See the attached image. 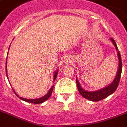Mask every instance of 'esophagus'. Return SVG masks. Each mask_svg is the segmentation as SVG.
<instances>
[{
  "mask_svg": "<svg viewBox=\"0 0 127 127\" xmlns=\"http://www.w3.org/2000/svg\"><path fill=\"white\" fill-rule=\"evenodd\" d=\"M71 59L70 58H69V57H66V58H65V61L66 62V63H70L71 62Z\"/></svg>",
  "mask_w": 127,
  "mask_h": 127,
  "instance_id": "34e87169",
  "label": "esophagus"
}]
</instances>
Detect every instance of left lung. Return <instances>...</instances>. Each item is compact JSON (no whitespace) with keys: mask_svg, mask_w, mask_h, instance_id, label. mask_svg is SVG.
I'll use <instances>...</instances> for the list:
<instances>
[{"mask_svg":"<svg viewBox=\"0 0 127 127\" xmlns=\"http://www.w3.org/2000/svg\"><path fill=\"white\" fill-rule=\"evenodd\" d=\"M111 40L112 41L114 46H115L116 50L117 51L118 59H119V68H118L117 75L115 76L113 83H111L109 86L104 87V88H102V89L98 90V91H85V89H83V88L81 87L79 81L77 80V79H76V85H77V87H78V90H79V93L86 99L91 100V101H94V102L100 101V100L106 98L109 95H111V94H113L116 91V89H117L122 72L121 57V55H120L119 51V49H118V47L117 46V44H116L115 40L111 38Z\"/></svg>","mask_w":127,"mask_h":127,"instance_id":"8db88e82","label":"left lung"}]
</instances>
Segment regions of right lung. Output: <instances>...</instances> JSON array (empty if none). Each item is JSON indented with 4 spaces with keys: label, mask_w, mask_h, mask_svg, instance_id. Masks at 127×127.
Listing matches in <instances>:
<instances>
[{
    "label": "right lung",
    "mask_w": 127,
    "mask_h": 127,
    "mask_svg": "<svg viewBox=\"0 0 127 127\" xmlns=\"http://www.w3.org/2000/svg\"><path fill=\"white\" fill-rule=\"evenodd\" d=\"M9 48H10V46H9ZM9 48H8V50H9ZM6 63H7V58H6V76L8 77L7 76V70H6ZM57 74H58V70H57L55 72V74H54V80L56 79L57 78ZM53 87H54V85L51 87V88L50 89V90L48 91V92L44 96H42L41 98H36V99H27V98H24L23 97H19V96L17 95V94L14 92V93L16 94V95L19 97L20 99L21 100H24V101H26L27 102H30V103H33V104H40V103H42V102H44V101H46V100H48V98L51 96V94H52V92H53ZM14 91V90H13Z\"/></svg>",
    "instance_id": "1"
}]
</instances>
